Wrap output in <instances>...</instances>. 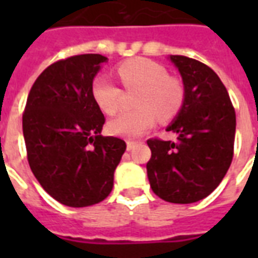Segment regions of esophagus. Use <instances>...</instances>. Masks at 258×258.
<instances>
[{"mask_svg": "<svg viewBox=\"0 0 258 258\" xmlns=\"http://www.w3.org/2000/svg\"><path fill=\"white\" fill-rule=\"evenodd\" d=\"M135 145H137V141H133V140L127 141V149H128V151H131Z\"/></svg>", "mask_w": 258, "mask_h": 258, "instance_id": "esophagus-1", "label": "esophagus"}]
</instances>
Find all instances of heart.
Masks as SVG:
<instances>
[{"instance_id": "1", "label": "heart", "mask_w": 258, "mask_h": 258, "mask_svg": "<svg viewBox=\"0 0 258 258\" xmlns=\"http://www.w3.org/2000/svg\"><path fill=\"white\" fill-rule=\"evenodd\" d=\"M117 76L124 90L133 92L137 107L118 114L109 121L107 130L113 135L133 138L144 134L155 124L175 117L185 101L181 80L168 76L167 69L155 60L134 58L118 64ZM92 98L102 112L112 116L123 102V90L103 76H98L91 87Z\"/></svg>"}]
</instances>
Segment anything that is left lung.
Listing matches in <instances>:
<instances>
[{"instance_id":"obj_1","label":"left lung","mask_w":258,"mask_h":258,"mask_svg":"<svg viewBox=\"0 0 258 258\" xmlns=\"http://www.w3.org/2000/svg\"><path fill=\"white\" fill-rule=\"evenodd\" d=\"M181 73L185 101L167 131L175 141L148 140L151 188L170 203H194L216 189L232 163L236 114L225 85L196 59L171 55Z\"/></svg>"}]
</instances>
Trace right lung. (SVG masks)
Wrapping results in <instances>:
<instances>
[{
	"label": "right lung",
	"mask_w": 258,
	"mask_h": 258,
	"mask_svg": "<svg viewBox=\"0 0 258 258\" xmlns=\"http://www.w3.org/2000/svg\"><path fill=\"white\" fill-rule=\"evenodd\" d=\"M106 56L84 53L49 64L31 87L23 137L27 160L44 189L70 207L106 199L125 142L102 137L105 116L91 87Z\"/></svg>",
	"instance_id": "add662e5"
}]
</instances>
